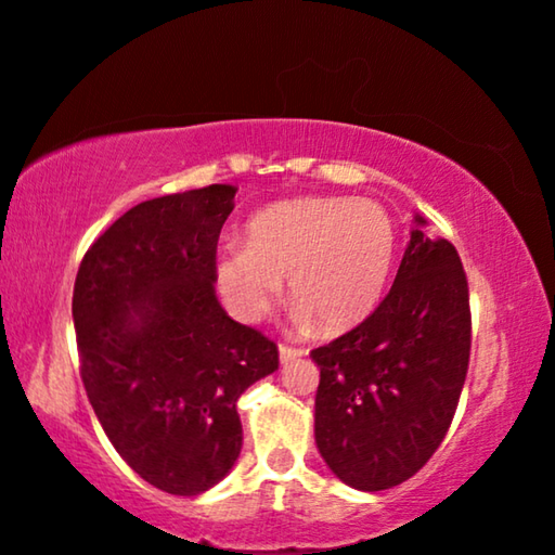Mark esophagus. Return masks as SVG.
Instances as JSON below:
<instances>
[{
  "mask_svg": "<svg viewBox=\"0 0 555 555\" xmlns=\"http://www.w3.org/2000/svg\"><path fill=\"white\" fill-rule=\"evenodd\" d=\"M306 352L304 350H296V347H286V345H281L279 347V362L281 364H291L294 360H298V357H304Z\"/></svg>",
  "mask_w": 555,
  "mask_h": 555,
  "instance_id": "34e87169",
  "label": "esophagus"
}]
</instances>
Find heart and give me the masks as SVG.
I'll use <instances>...</instances> for the list:
<instances>
[{"label": "heart", "mask_w": 555, "mask_h": 555, "mask_svg": "<svg viewBox=\"0 0 555 555\" xmlns=\"http://www.w3.org/2000/svg\"><path fill=\"white\" fill-rule=\"evenodd\" d=\"M397 228L374 201L304 198L251 218L244 244H228L218 259V286L230 311L259 323L288 279L300 335L345 333L377 311L387 291Z\"/></svg>", "instance_id": "obj_1"}]
</instances>
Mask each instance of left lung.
I'll list each match as a JSON object with an SVG mask.
<instances>
[{
  "label": "left lung",
  "instance_id": "8db88e82",
  "mask_svg": "<svg viewBox=\"0 0 555 555\" xmlns=\"http://www.w3.org/2000/svg\"><path fill=\"white\" fill-rule=\"evenodd\" d=\"M389 296L367 321L311 352L321 367L315 446L360 492L406 482L428 463L463 391L469 296L453 244L413 215Z\"/></svg>",
  "mask_w": 555,
  "mask_h": 555
}]
</instances>
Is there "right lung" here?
Instances as JSON below:
<instances>
[{
  "instance_id": "obj_1",
  "label": "right lung",
  "mask_w": 555,
  "mask_h": 555,
  "mask_svg": "<svg viewBox=\"0 0 555 555\" xmlns=\"http://www.w3.org/2000/svg\"><path fill=\"white\" fill-rule=\"evenodd\" d=\"M234 193L215 183L134 205L88 249L73 288L95 416L127 465L168 494H203L230 473L237 399L279 370L276 345L215 294Z\"/></svg>"
}]
</instances>
